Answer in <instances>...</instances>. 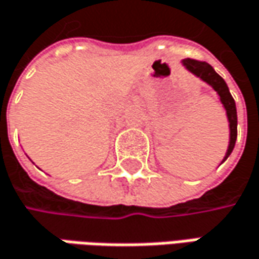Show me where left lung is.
<instances>
[{"mask_svg":"<svg viewBox=\"0 0 259 259\" xmlns=\"http://www.w3.org/2000/svg\"><path fill=\"white\" fill-rule=\"evenodd\" d=\"M182 64L189 70L192 74H195L196 77H199L201 80H204L208 83L220 97L221 104L226 108V114L229 118V127H230V141H229V148L226 152V161L229 158V155L232 154L233 148L236 144V138H237V113H236V104L235 99L232 97L227 83L224 82V79L221 77L219 73H215V70L212 69L208 63L205 61H198V60H192V58H186L182 61Z\"/></svg>","mask_w":259,"mask_h":259,"instance_id":"8db88e82","label":"left lung"}]
</instances>
